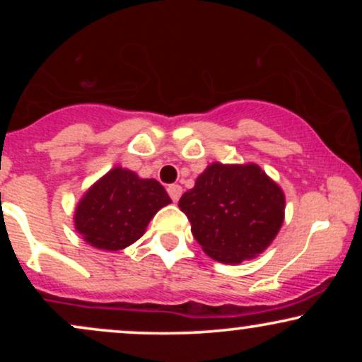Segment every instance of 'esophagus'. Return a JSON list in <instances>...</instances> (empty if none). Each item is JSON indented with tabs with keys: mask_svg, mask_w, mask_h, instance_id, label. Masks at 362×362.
Wrapping results in <instances>:
<instances>
[{
	"mask_svg": "<svg viewBox=\"0 0 362 362\" xmlns=\"http://www.w3.org/2000/svg\"><path fill=\"white\" fill-rule=\"evenodd\" d=\"M168 194H170V197H172V201L177 202L178 199H180V195H182V187L177 185V184L170 185L168 187Z\"/></svg>",
	"mask_w": 362,
	"mask_h": 362,
	"instance_id": "1",
	"label": "esophagus"
}]
</instances>
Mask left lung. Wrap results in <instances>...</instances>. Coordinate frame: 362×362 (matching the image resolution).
<instances>
[{
  "label": "left lung",
  "mask_w": 362,
  "mask_h": 362,
  "mask_svg": "<svg viewBox=\"0 0 362 362\" xmlns=\"http://www.w3.org/2000/svg\"><path fill=\"white\" fill-rule=\"evenodd\" d=\"M178 207L202 250L233 265L255 259L274 242L284 223L286 195L257 163L214 161L182 195Z\"/></svg>",
  "instance_id": "obj_1"
}]
</instances>
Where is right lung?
<instances>
[{
    "label": "right lung",
    "instance_id": "add662e5",
    "mask_svg": "<svg viewBox=\"0 0 362 362\" xmlns=\"http://www.w3.org/2000/svg\"><path fill=\"white\" fill-rule=\"evenodd\" d=\"M172 202L155 178L114 167L88 187L74 207V230L91 247L117 252L138 242L161 207Z\"/></svg>",
    "mask_w": 362,
    "mask_h": 362
}]
</instances>
